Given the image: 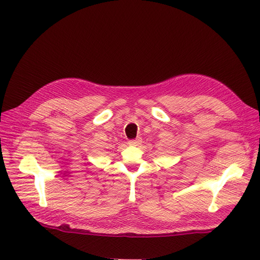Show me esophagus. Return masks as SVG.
Listing matches in <instances>:
<instances>
[{
  "label": "esophagus",
  "instance_id": "1",
  "mask_svg": "<svg viewBox=\"0 0 260 260\" xmlns=\"http://www.w3.org/2000/svg\"><path fill=\"white\" fill-rule=\"evenodd\" d=\"M141 142H142V138L137 137V138H135V140H131L128 142V144L131 145V146H138V145L141 144Z\"/></svg>",
  "mask_w": 260,
  "mask_h": 260
}]
</instances>
